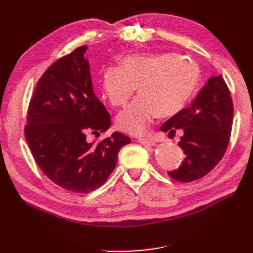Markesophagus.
Segmentation results:
<instances>
[{
  "instance_id": "34e87169",
  "label": "esophagus",
  "mask_w": 253,
  "mask_h": 253,
  "mask_svg": "<svg viewBox=\"0 0 253 253\" xmlns=\"http://www.w3.org/2000/svg\"><path fill=\"white\" fill-rule=\"evenodd\" d=\"M137 142L143 144L144 146H154L155 145V142H154L151 137H138Z\"/></svg>"
}]
</instances>
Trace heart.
<instances>
[{"instance_id": "b5f03b06", "label": "heart", "mask_w": 253, "mask_h": 253, "mask_svg": "<svg viewBox=\"0 0 253 253\" xmlns=\"http://www.w3.org/2000/svg\"><path fill=\"white\" fill-rule=\"evenodd\" d=\"M200 68L194 60L173 53L132 54L119 68L104 71L101 88L111 105H126L138 87L139 96L118 114L122 130L139 135L157 115L172 117L187 105L198 88Z\"/></svg>"}]
</instances>
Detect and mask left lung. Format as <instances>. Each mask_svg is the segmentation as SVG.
I'll list each match as a JSON object with an SVG mask.
<instances>
[{"instance_id":"obj_1","label":"left lung","mask_w":253,"mask_h":253,"mask_svg":"<svg viewBox=\"0 0 253 253\" xmlns=\"http://www.w3.org/2000/svg\"><path fill=\"white\" fill-rule=\"evenodd\" d=\"M233 102L221 75L211 77L191 106L174 115L161 127L174 134L183 130L178 143L185 157L178 169L168 174L179 182L202 178L219 164L230 142Z\"/></svg>"}]
</instances>
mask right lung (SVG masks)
I'll return each mask as SVG.
<instances>
[{
	"instance_id": "add662e5",
	"label": "right lung",
	"mask_w": 253,
	"mask_h": 253,
	"mask_svg": "<svg viewBox=\"0 0 253 253\" xmlns=\"http://www.w3.org/2000/svg\"><path fill=\"white\" fill-rule=\"evenodd\" d=\"M81 45L54 61L30 100L24 135L33 158L51 181L65 190L89 193L116 168L130 138L121 132L88 143L85 134L105 132L110 115L92 89L90 68Z\"/></svg>"
}]
</instances>
